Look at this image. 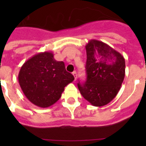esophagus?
Returning a JSON list of instances; mask_svg holds the SVG:
<instances>
[{
  "label": "esophagus",
  "instance_id": "34e87169",
  "mask_svg": "<svg viewBox=\"0 0 146 146\" xmlns=\"http://www.w3.org/2000/svg\"><path fill=\"white\" fill-rule=\"evenodd\" d=\"M72 74H73V76H74V80H77V72H76L75 71H74V72H72Z\"/></svg>",
  "mask_w": 146,
  "mask_h": 146
}]
</instances>
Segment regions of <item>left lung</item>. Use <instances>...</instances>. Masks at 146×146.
Here are the masks:
<instances>
[{"label":"left lung","instance_id":"1","mask_svg":"<svg viewBox=\"0 0 146 146\" xmlns=\"http://www.w3.org/2000/svg\"><path fill=\"white\" fill-rule=\"evenodd\" d=\"M87 78L77 83L82 96L96 107L106 105L115 97L125 77V60L107 44L91 39L86 46Z\"/></svg>","mask_w":146,"mask_h":146}]
</instances>
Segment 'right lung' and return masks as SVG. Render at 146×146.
Instances as JSON below:
<instances>
[{"label":"right lung","instance_id":"1","mask_svg":"<svg viewBox=\"0 0 146 146\" xmlns=\"http://www.w3.org/2000/svg\"><path fill=\"white\" fill-rule=\"evenodd\" d=\"M51 52H39L28 59L20 69L18 80L25 96L33 104L48 108L61 96L64 88L74 80Z\"/></svg>","mask_w":146,"mask_h":146}]
</instances>
